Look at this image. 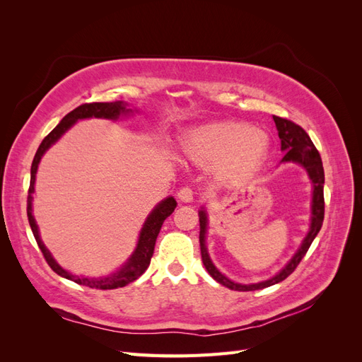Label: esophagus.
Here are the masks:
<instances>
[{"mask_svg":"<svg viewBox=\"0 0 362 362\" xmlns=\"http://www.w3.org/2000/svg\"><path fill=\"white\" fill-rule=\"evenodd\" d=\"M178 199L181 201V202H192L193 201V190L190 189V187H182V189H180L178 190Z\"/></svg>","mask_w":362,"mask_h":362,"instance_id":"1","label":"esophagus"}]
</instances>
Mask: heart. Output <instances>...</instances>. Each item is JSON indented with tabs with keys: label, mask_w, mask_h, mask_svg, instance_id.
I'll use <instances>...</instances> for the list:
<instances>
[{
	"label": "heart",
	"mask_w": 362,
	"mask_h": 362,
	"mask_svg": "<svg viewBox=\"0 0 362 362\" xmlns=\"http://www.w3.org/2000/svg\"><path fill=\"white\" fill-rule=\"evenodd\" d=\"M181 152L199 166H214L225 178L255 172L266 161L270 139L243 122H213L184 133Z\"/></svg>",
	"instance_id": "b5f03b06"
}]
</instances>
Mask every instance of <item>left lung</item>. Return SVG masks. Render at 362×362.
Returning a JSON list of instances; mask_svg holds the SVG:
<instances>
[{
    "mask_svg": "<svg viewBox=\"0 0 362 362\" xmlns=\"http://www.w3.org/2000/svg\"><path fill=\"white\" fill-rule=\"evenodd\" d=\"M273 120H275V125L278 129V136L281 139V151L286 152V156L282 157L281 163H298L308 173V177L313 184V201H311V223L308 234L305 235L302 240V243L299 249L296 250V254L293 258L284 266L275 276H272L270 279L261 281L257 284H238L234 282L225 275H222L221 272L217 270V267L213 264V261L208 255L206 245H205V238H206V228H208V214L206 210L202 206L199 210V243H201V255H202V262L206 269V272L210 273L211 278L217 281L222 286L235 290V291H254V290H261L270 286H275V284L281 282L286 279L288 275L294 272V269L298 267L300 259L305 257L306 252H308L313 240L315 235L319 234L320 228L323 225V217H325V198H323V184H325V170H323V164L319 151L315 149L314 144L311 141L310 136L306 134V131L296 125L294 122L288 119H282L279 116H273Z\"/></svg>",
    "mask_w": 362,
    "mask_h": 362,
    "instance_id": "left-lung-1",
    "label": "left lung"
}]
</instances>
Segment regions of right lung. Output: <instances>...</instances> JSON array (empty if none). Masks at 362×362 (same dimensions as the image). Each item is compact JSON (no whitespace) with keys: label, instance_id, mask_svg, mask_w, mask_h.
Segmentation results:
<instances>
[{"label":"right lung","instance_id":"1","mask_svg":"<svg viewBox=\"0 0 362 362\" xmlns=\"http://www.w3.org/2000/svg\"><path fill=\"white\" fill-rule=\"evenodd\" d=\"M136 110V108H134ZM133 112V108H128V104L124 101H115V103H92V104H83L80 107H76L75 110L68 113L64 116L60 124L54 128L51 133L42 140V144L36 152L35 158H33L31 163V177H30V189H28V199H27V216H28V222L31 226L33 235H35L37 246L40 247L43 257H45L49 267L57 273V275L66 278L69 281H74L80 286H86L90 288H98V290H113L119 287H125L129 282L136 281L139 276H141L148 269L152 254H154V247H156V240L158 237V233L161 229L163 222L173 213L175 208H177V201L172 196L169 198L163 199L160 204L154 206V210L149 213L146 217V221L144 223V228L140 229L139 234V242L137 246L125 264L116 270L115 273L108 276H100V278H87V276H76L69 273L68 270H64L59 262L52 258L51 252L47 249V246L43 245L42 238L39 235V226L35 221V216H33V193H35V182H36V173L39 163L43 157V154L56 144V141L66 133V131L81 119H110L116 120L120 116H129Z\"/></svg>","mask_w":362,"mask_h":362}]
</instances>
